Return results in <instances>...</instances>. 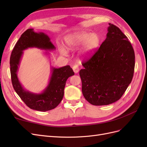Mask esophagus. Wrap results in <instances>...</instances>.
<instances>
[{"instance_id": "1", "label": "esophagus", "mask_w": 147, "mask_h": 147, "mask_svg": "<svg viewBox=\"0 0 147 147\" xmlns=\"http://www.w3.org/2000/svg\"><path fill=\"white\" fill-rule=\"evenodd\" d=\"M72 69H73L74 72L75 74H77V73H78V72H79V67H78V64H75V65L73 66Z\"/></svg>"}]
</instances>
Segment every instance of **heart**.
Masks as SVG:
<instances>
[{
	"label": "heart",
	"mask_w": 147,
	"mask_h": 147,
	"mask_svg": "<svg viewBox=\"0 0 147 147\" xmlns=\"http://www.w3.org/2000/svg\"><path fill=\"white\" fill-rule=\"evenodd\" d=\"M99 38L96 34H90L86 32L75 34L70 35L66 40V45L69 49L77 48L83 45L81 55L85 57L91 55L98 47ZM62 54L65 55L66 51L63 48H60Z\"/></svg>",
	"instance_id": "heart-1"
}]
</instances>
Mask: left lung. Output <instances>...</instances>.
<instances>
[{
    "mask_svg": "<svg viewBox=\"0 0 147 147\" xmlns=\"http://www.w3.org/2000/svg\"><path fill=\"white\" fill-rule=\"evenodd\" d=\"M80 71L82 92L94 105L118 100L132 81L135 54L127 37L117 26L109 23L107 38Z\"/></svg>",
    "mask_w": 147,
    "mask_h": 147,
    "instance_id": "obj_1",
    "label": "left lung"
}]
</instances>
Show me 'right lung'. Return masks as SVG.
<instances>
[{
    "mask_svg": "<svg viewBox=\"0 0 147 147\" xmlns=\"http://www.w3.org/2000/svg\"><path fill=\"white\" fill-rule=\"evenodd\" d=\"M35 47L45 50H55L50 38L43 32H35L28 29L21 35L11 52L10 64L11 82L13 88L26 105L31 109L46 112L55 109L59 104L64 96L67 80L74 75L70 65L61 68H52V74L47 87L40 94H34L25 90L17 76L20 60L23 51Z\"/></svg>",
    "mask_w": 147,
    "mask_h": 147,
    "instance_id": "1",
    "label": "right lung"
}]
</instances>
